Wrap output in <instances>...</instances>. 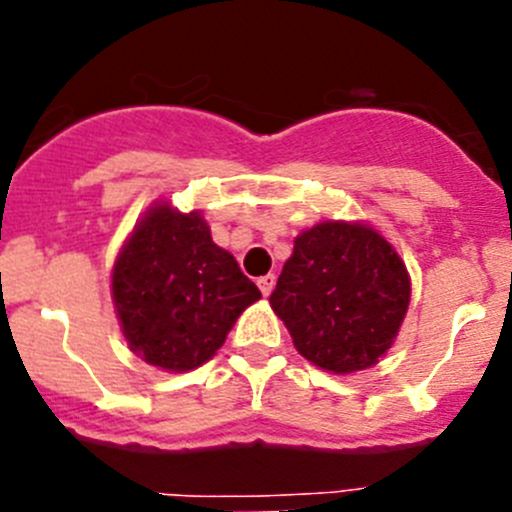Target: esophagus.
<instances>
[{
    "instance_id": "obj_1",
    "label": "esophagus",
    "mask_w": 512,
    "mask_h": 512,
    "mask_svg": "<svg viewBox=\"0 0 512 512\" xmlns=\"http://www.w3.org/2000/svg\"><path fill=\"white\" fill-rule=\"evenodd\" d=\"M257 287H260V292L265 294V297H270L272 289H275V275H265L257 280Z\"/></svg>"
}]
</instances>
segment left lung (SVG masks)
Instances as JSON below:
<instances>
[{
    "instance_id": "8db88e82",
    "label": "left lung",
    "mask_w": 512,
    "mask_h": 512,
    "mask_svg": "<svg viewBox=\"0 0 512 512\" xmlns=\"http://www.w3.org/2000/svg\"><path fill=\"white\" fill-rule=\"evenodd\" d=\"M409 302L404 260L379 230L359 220H322L299 232L270 294L294 349L332 374L379 364Z\"/></svg>"
}]
</instances>
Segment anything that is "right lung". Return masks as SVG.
Returning <instances> with one entry per match:
<instances>
[{"label":"right lung","mask_w":512,"mask_h":512,"mask_svg":"<svg viewBox=\"0 0 512 512\" xmlns=\"http://www.w3.org/2000/svg\"><path fill=\"white\" fill-rule=\"evenodd\" d=\"M111 297L128 349L183 374L218 354L237 317L262 294L215 245L200 210L180 213L158 200L113 262Z\"/></svg>","instance_id":"1"}]
</instances>
